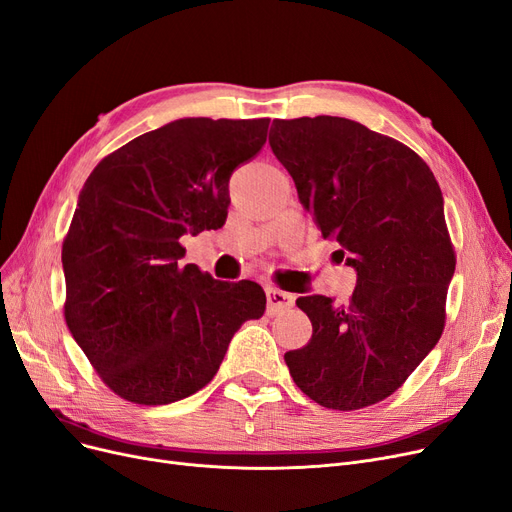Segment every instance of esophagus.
<instances>
[{"instance_id":"obj_1","label":"esophagus","mask_w":512,"mask_h":512,"mask_svg":"<svg viewBox=\"0 0 512 512\" xmlns=\"http://www.w3.org/2000/svg\"><path fill=\"white\" fill-rule=\"evenodd\" d=\"M265 297H268V314L274 316L278 314V311H284L288 307H293L295 303V297L291 293H284L280 291V288H265Z\"/></svg>"}]
</instances>
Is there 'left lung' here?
<instances>
[{"label":"left lung","mask_w":512,"mask_h":512,"mask_svg":"<svg viewBox=\"0 0 512 512\" xmlns=\"http://www.w3.org/2000/svg\"><path fill=\"white\" fill-rule=\"evenodd\" d=\"M270 146L358 276L347 305L297 299L314 332L284 362L316 404L372 406L402 387L446 322L456 257L439 184L408 146L343 117L276 119Z\"/></svg>","instance_id":"left-lung-1"}]
</instances>
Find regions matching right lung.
<instances>
[{
    "mask_svg": "<svg viewBox=\"0 0 512 512\" xmlns=\"http://www.w3.org/2000/svg\"><path fill=\"white\" fill-rule=\"evenodd\" d=\"M268 127L177 119L108 154L83 184L62 244L64 318L127 402L163 406L201 391L234 332L263 316L257 282L182 265L180 238L226 224L230 177L261 150Z\"/></svg>",
    "mask_w": 512,
    "mask_h": 512,
    "instance_id": "right-lung-1",
    "label": "right lung"
}]
</instances>
